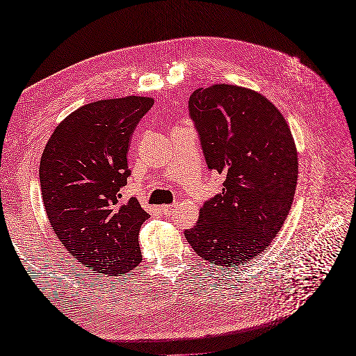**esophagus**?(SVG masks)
I'll list each match as a JSON object with an SVG mask.
<instances>
[{"instance_id":"esophagus-1","label":"esophagus","mask_w":356,"mask_h":356,"mask_svg":"<svg viewBox=\"0 0 356 356\" xmlns=\"http://www.w3.org/2000/svg\"><path fill=\"white\" fill-rule=\"evenodd\" d=\"M177 207H178V203H174V204H163V207H161V212H163V213H169V212L174 211Z\"/></svg>"}]
</instances>
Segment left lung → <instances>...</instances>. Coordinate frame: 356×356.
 <instances>
[{
  "mask_svg": "<svg viewBox=\"0 0 356 356\" xmlns=\"http://www.w3.org/2000/svg\"><path fill=\"white\" fill-rule=\"evenodd\" d=\"M188 115L208 169L224 182L184 236L209 263L245 264L276 238L294 200L298 163L293 135L270 101L233 84L196 89Z\"/></svg>",
  "mask_w": 356,
  "mask_h": 356,
  "instance_id": "obj_1",
  "label": "left lung"
}]
</instances>
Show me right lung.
Segmentation results:
<instances>
[{
  "mask_svg": "<svg viewBox=\"0 0 356 356\" xmlns=\"http://www.w3.org/2000/svg\"><path fill=\"white\" fill-rule=\"evenodd\" d=\"M154 101L144 96L96 101L70 114L40 161L42 203L53 232L89 270L120 276L143 261L138 234L149 215L131 197L127 149Z\"/></svg>",
  "mask_w": 356,
  "mask_h": 356,
  "instance_id": "obj_1",
  "label": "right lung"
}]
</instances>
